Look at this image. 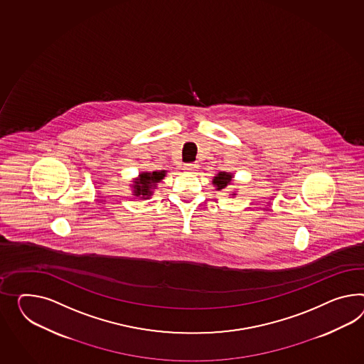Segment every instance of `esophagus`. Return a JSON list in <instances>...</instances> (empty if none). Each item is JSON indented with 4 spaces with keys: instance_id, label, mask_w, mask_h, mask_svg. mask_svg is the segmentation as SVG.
Wrapping results in <instances>:
<instances>
[{
    "instance_id": "esophagus-1",
    "label": "esophagus",
    "mask_w": 364,
    "mask_h": 364,
    "mask_svg": "<svg viewBox=\"0 0 364 364\" xmlns=\"http://www.w3.org/2000/svg\"><path fill=\"white\" fill-rule=\"evenodd\" d=\"M196 168H198V165H196V164H186V165H183V170L187 171V173L194 171Z\"/></svg>"
}]
</instances>
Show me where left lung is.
<instances>
[{"mask_svg":"<svg viewBox=\"0 0 364 364\" xmlns=\"http://www.w3.org/2000/svg\"><path fill=\"white\" fill-rule=\"evenodd\" d=\"M232 173L219 171V173L215 176L214 179H213V185L216 187V190H218V191H220V190H223L225 187L232 185ZM231 196H236V193L232 191V194H231Z\"/></svg>","mask_w":364,"mask_h":364,"instance_id":"8db88e82","label":"left lung"}]
</instances>
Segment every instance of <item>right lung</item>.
<instances>
[{
  "label": "right lung",
  "mask_w": 364,
  "mask_h": 364,
  "mask_svg": "<svg viewBox=\"0 0 364 364\" xmlns=\"http://www.w3.org/2000/svg\"><path fill=\"white\" fill-rule=\"evenodd\" d=\"M165 176L166 170L141 171L140 174L132 181V196L140 199H149Z\"/></svg>",
  "instance_id": "add662e5"
}]
</instances>
